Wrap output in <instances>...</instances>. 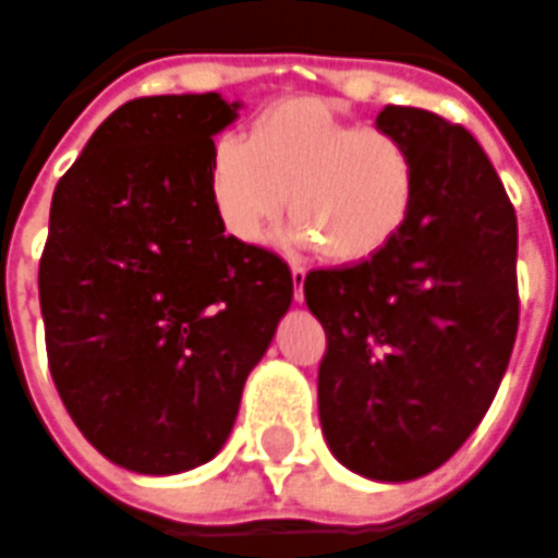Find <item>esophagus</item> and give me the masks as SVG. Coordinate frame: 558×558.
<instances>
[{
	"mask_svg": "<svg viewBox=\"0 0 558 558\" xmlns=\"http://www.w3.org/2000/svg\"><path fill=\"white\" fill-rule=\"evenodd\" d=\"M290 275H293V299L302 302L305 299V290H302L305 287V268L302 265H290Z\"/></svg>",
	"mask_w": 558,
	"mask_h": 558,
	"instance_id": "obj_1",
	"label": "esophagus"
}]
</instances>
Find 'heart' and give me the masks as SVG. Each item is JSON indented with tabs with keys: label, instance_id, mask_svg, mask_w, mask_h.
Returning <instances> with one entry per match:
<instances>
[{
	"label": "heart",
	"instance_id": "heart-1",
	"mask_svg": "<svg viewBox=\"0 0 558 558\" xmlns=\"http://www.w3.org/2000/svg\"><path fill=\"white\" fill-rule=\"evenodd\" d=\"M209 194L238 241H265L290 203L299 243L320 246L327 259L357 262L408 221L416 163L389 129L342 120L317 101H283L256 117L246 142H219Z\"/></svg>",
	"mask_w": 558,
	"mask_h": 558
}]
</instances>
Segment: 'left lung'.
Here are the masks:
<instances>
[{
	"label": "left lung",
	"mask_w": 558,
	"mask_h": 558,
	"mask_svg": "<svg viewBox=\"0 0 558 558\" xmlns=\"http://www.w3.org/2000/svg\"><path fill=\"white\" fill-rule=\"evenodd\" d=\"M411 147L416 197L371 259L305 275L327 333L317 411L342 466L376 482L438 470L488 413L519 330L515 209L482 145L433 110L376 117Z\"/></svg>",
	"instance_id": "8db88e82"
}]
</instances>
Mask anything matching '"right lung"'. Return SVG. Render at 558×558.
Segmentation results:
<instances>
[{
    "mask_svg": "<svg viewBox=\"0 0 558 558\" xmlns=\"http://www.w3.org/2000/svg\"><path fill=\"white\" fill-rule=\"evenodd\" d=\"M216 92L117 107L54 187L39 259L49 371L80 433L117 466L213 460L243 383L293 299L278 253L225 234L209 194Z\"/></svg>",
    "mask_w": 558,
    "mask_h": 558,
    "instance_id": "right-lung-1",
    "label": "right lung"
}]
</instances>
